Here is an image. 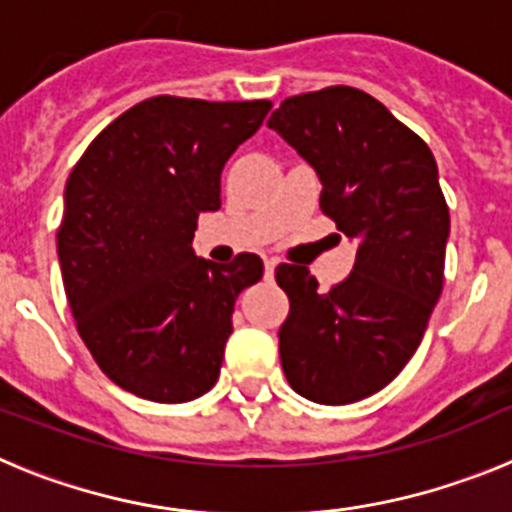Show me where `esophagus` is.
<instances>
[{
    "label": "esophagus",
    "instance_id": "obj_1",
    "mask_svg": "<svg viewBox=\"0 0 512 512\" xmlns=\"http://www.w3.org/2000/svg\"><path fill=\"white\" fill-rule=\"evenodd\" d=\"M274 269H277V261H274V259H266V261H264L266 277H274Z\"/></svg>",
    "mask_w": 512,
    "mask_h": 512
}]
</instances>
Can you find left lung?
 Returning <instances> with one entry per match:
<instances>
[{
  "instance_id": "1",
  "label": "left lung",
  "mask_w": 512,
  "mask_h": 512,
  "mask_svg": "<svg viewBox=\"0 0 512 512\" xmlns=\"http://www.w3.org/2000/svg\"><path fill=\"white\" fill-rule=\"evenodd\" d=\"M312 169L320 210L359 241L354 271L320 292L307 266L279 264L289 297L279 359L297 395L364 400L413 359L443 289L449 207L431 148L354 87L289 97L269 117Z\"/></svg>"
}]
</instances>
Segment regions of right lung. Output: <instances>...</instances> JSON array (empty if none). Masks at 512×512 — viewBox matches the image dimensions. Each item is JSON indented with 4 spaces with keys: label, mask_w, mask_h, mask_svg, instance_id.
Listing matches in <instances>:
<instances>
[{
    "label": "right lung",
    "mask_w": 512,
    "mask_h": 512,
    "mask_svg": "<svg viewBox=\"0 0 512 512\" xmlns=\"http://www.w3.org/2000/svg\"><path fill=\"white\" fill-rule=\"evenodd\" d=\"M269 99L151 97L112 120L71 169L58 261L76 330L107 377L143 400L212 390L233 305L264 274L256 253L194 256L200 212L220 210V174L261 128Z\"/></svg>",
    "instance_id": "right-lung-1"
}]
</instances>
